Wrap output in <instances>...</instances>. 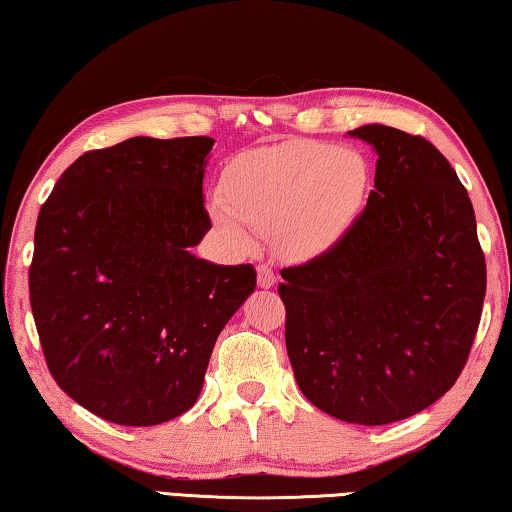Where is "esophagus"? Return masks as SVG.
Returning <instances> with one entry per match:
<instances>
[{
	"mask_svg": "<svg viewBox=\"0 0 512 512\" xmlns=\"http://www.w3.org/2000/svg\"><path fill=\"white\" fill-rule=\"evenodd\" d=\"M257 284L262 289H271L273 284H275V273H273V268L268 266V264H262L257 268Z\"/></svg>",
	"mask_w": 512,
	"mask_h": 512,
	"instance_id": "1",
	"label": "esophagus"
}]
</instances>
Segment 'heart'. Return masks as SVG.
I'll return each mask as SVG.
<instances>
[{"mask_svg": "<svg viewBox=\"0 0 512 512\" xmlns=\"http://www.w3.org/2000/svg\"><path fill=\"white\" fill-rule=\"evenodd\" d=\"M368 189V164L352 149L293 140L257 149L230 164L225 203L214 205L221 228L248 246L253 228L273 235L284 255L307 259L339 244Z\"/></svg>", "mask_w": 512, "mask_h": 512, "instance_id": "1", "label": "heart"}]
</instances>
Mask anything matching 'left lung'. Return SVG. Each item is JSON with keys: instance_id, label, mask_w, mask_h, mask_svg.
Listing matches in <instances>:
<instances>
[{"instance_id": "left-lung-1", "label": "left lung", "mask_w": 512, "mask_h": 512, "mask_svg": "<svg viewBox=\"0 0 512 512\" xmlns=\"http://www.w3.org/2000/svg\"><path fill=\"white\" fill-rule=\"evenodd\" d=\"M375 189L339 244L282 268L284 339L302 395L352 424L397 422L456 384L485 298L474 207L420 135L368 124Z\"/></svg>"}]
</instances>
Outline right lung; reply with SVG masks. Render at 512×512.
<instances>
[{"instance_id": "obj_1", "label": "right lung", "mask_w": 512, "mask_h": 512, "mask_svg": "<svg viewBox=\"0 0 512 512\" xmlns=\"http://www.w3.org/2000/svg\"><path fill=\"white\" fill-rule=\"evenodd\" d=\"M212 137H131L83 153L42 205L31 311L51 377L99 418L151 427L189 411L214 343L255 291L253 264L189 253L212 228Z\"/></svg>"}]
</instances>
